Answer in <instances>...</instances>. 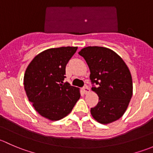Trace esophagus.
Instances as JSON below:
<instances>
[{
	"label": "esophagus",
	"mask_w": 153,
	"mask_h": 153,
	"mask_svg": "<svg viewBox=\"0 0 153 153\" xmlns=\"http://www.w3.org/2000/svg\"><path fill=\"white\" fill-rule=\"evenodd\" d=\"M82 90L84 91V93H85V94L88 93V92H89V87H88L87 86H84V87L82 88Z\"/></svg>",
	"instance_id": "obj_1"
}]
</instances>
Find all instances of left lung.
Wrapping results in <instances>:
<instances>
[{"mask_svg":"<svg viewBox=\"0 0 153 153\" xmlns=\"http://www.w3.org/2000/svg\"><path fill=\"white\" fill-rule=\"evenodd\" d=\"M78 54L90 70L92 90L99 97L98 104L91 108L92 117L104 124L119 119L132 95V76L127 66L118 54L105 47H87Z\"/></svg>","mask_w":153,"mask_h":153,"instance_id":"left-lung-1","label":"left lung"}]
</instances>
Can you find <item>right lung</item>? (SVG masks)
<instances>
[{
    "mask_svg": "<svg viewBox=\"0 0 153 153\" xmlns=\"http://www.w3.org/2000/svg\"><path fill=\"white\" fill-rule=\"evenodd\" d=\"M78 47L52 48L38 54L26 69L24 89L35 110L51 121L72 111L81 97L79 89L64 82L66 66Z\"/></svg>",
    "mask_w": 153,
    "mask_h": 153,
    "instance_id": "obj_1",
    "label": "right lung"
}]
</instances>
